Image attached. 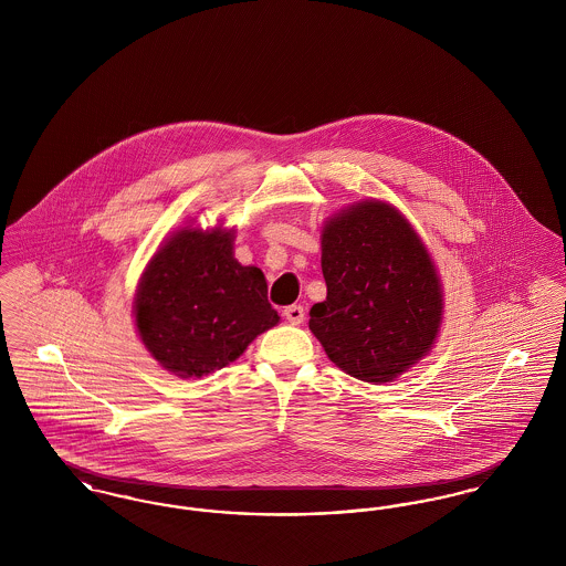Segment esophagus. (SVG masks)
Here are the masks:
<instances>
[{"mask_svg":"<svg viewBox=\"0 0 566 566\" xmlns=\"http://www.w3.org/2000/svg\"><path fill=\"white\" fill-rule=\"evenodd\" d=\"M284 316L291 324H301L305 321V310H303V305H289L284 310Z\"/></svg>","mask_w":566,"mask_h":566,"instance_id":"1","label":"esophagus"}]
</instances>
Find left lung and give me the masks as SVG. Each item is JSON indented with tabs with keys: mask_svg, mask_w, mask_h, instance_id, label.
<instances>
[{
	"mask_svg": "<svg viewBox=\"0 0 566 566\" xmlns=\"http://www.w3.org/2000/svg\"><path fill=\"white\" fill-rule=\"evenodd\" d=\"M326 298L310 328L326 356L363 381H390L431 350L441 289L431 256L395 208L363 201L323 229Z\"/></svg>",
	"mask_w": 566,
	"mask_h": 566,
	"instance_id": "obj_1",
	"label": "left lung"
}]
</instances>
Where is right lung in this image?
<instances>
[{
	"label": "right lung",
	"instance_id": "obj_1",
	"mask_svg": "<svg viewBox=\"0 0 566 566\" xmlns=\"http://www.w3.org/2000/svg\"><path fill=\"white\" fill-rule=\"evenodd\" d=\"M259 268L233 259V233L180 231L153 256L135 296V323L148 352L180 377L227 367L275 326Z\"/></svg>",
	"mask_w": 566,
	"mask_h": 566
}]
</instances>
